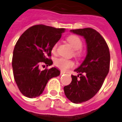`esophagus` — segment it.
<instances>
[{
	"label": "esophagus",
	"instance_id": "obj_1",
	"mask_svg": "<svg viewBox=\"0 0 122 122\" xmlns=\"http://www.w3.org/2000/svg\"><path fill=\"white\" fill-rule=\"evenodd\" d=\"M63 74H65V73L63 72V71H61V73H60V75H63Z\"/></svg>",
	"mask_w": 122,
	"mask_h": 122
}]
</instances>
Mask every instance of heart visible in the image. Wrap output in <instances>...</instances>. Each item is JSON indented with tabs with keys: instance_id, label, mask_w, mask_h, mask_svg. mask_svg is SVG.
<instances>
[{
	"instance_id": "obj_1",
	"label": "heart",
	"mask_w": 122,
	"mask_h": 122,
	"mask_svg": "<svg viewBox=\"0 0 122 122\" xmlns=\"http://www.w3.org/2000/svg\"><path fill=\"white\" fill-rule=\"evenodd\" d=\"M67 41L70 44L73 49L75 50L74 55L77 57H80L82 55V50L81 49V46H82V42L81 39L76 35H70L67 38ZM57 47V43L55 44L52 47V52H56ZM54 65L57 68L61 70L62 71H66L69 68L74 66V63L73 61L70 59H67L64 57H59L56 59L54 61Z\"/></svg>"
}]
</instances>
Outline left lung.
I'll use <instances>...</instances> for the list:
<instances>
[{
	"mask_svg": "<svg viewBox=\"0 0 122 122\" xmlns=\"http://www.w3.org/2000/svg\"><path fill=\"white\" fill-rule=\"evenodd\" d=\"M70 31L83 36L87 44V56L74 70L78 75H71L70 84L64 87L67 98L78 104L91 99L101 88L110 70V54L106 41L96 30L85 28Z\"/></svg>",
	"mask_w": 122,
	"mask_h": 122,
	"instance_id": "1",
	"label": "left lung"
}]
</instances>
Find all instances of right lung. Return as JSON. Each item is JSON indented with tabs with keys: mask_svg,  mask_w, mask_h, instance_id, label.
<instances>
[{
	"mask_svg": "<svg viewBox=\"0 0 122 122\" xmlns=\"http://www.w3.org/2000/svg\"><path fill=\"white\" fill-rule=\"evenodd\" d=\"M65 30L37 25L26 30L17 41L13 51L12 70L18 89L25 96H39L48 81L60 75L55 67L41 70L40 65H52V49Z\"/></svg>",
	"mask_w": 122,
	"mask_h": 122,
	"instance_id": "right-lung-1",
	"label": "right lung"
}]
</instances>
